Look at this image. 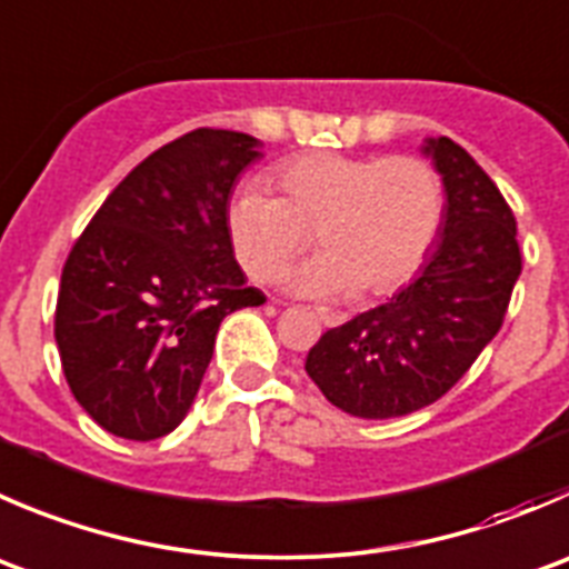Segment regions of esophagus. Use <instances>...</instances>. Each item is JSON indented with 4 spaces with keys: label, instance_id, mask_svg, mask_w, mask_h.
Listing matches in <instances>:
<instances>
[{
    "label": "esophagus",
    "instance_id": "obj_1",
    "mask_svg": "<svg viewBox=\"0 0 569 569\" xmlns=\"http://www.w3.org/2000/svg\"><path fill=\"white\" fill-rule=\"evenodd\" d=\"M317 317L322 319V325H328V328H336V325H341L345 322V313H339V311H328V308H317Z\"/></svg>",
    "mask_w": 569,
    "mask_h": 569
}]
</instances>
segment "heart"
Listing matches in <instances>:
<instances>
[{"label": "heart", "instance_id": "b5f03b06", "mask_svg": "<svg viewBox=\"0 0 569 569\" xmlns=\"http://www.w3.org/2000/svg\"><path fill=\"white\" fill-rule=\"evenodd\" d=\"M272 180L283 197L244 186L228 206L230 244L258 283L278 280L313 230L325 252L289 278L308 297L391 295L437 244L445 186L425 158L306 152Z\"/></svg>", "mask_w": 569, "mask_h": 569}]
</instances>
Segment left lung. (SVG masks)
<instances>
[{"label": "left lung", "mask_w": 569, "mask_h": 569, "mask_svg": "<svg viewBox=\"0 0 569 569\" xmlns=\"http://www.w3.org/2000/svg\"><path fill=\"white\" fill-rule=\"evenodd\" d=\"M422 152L448 194L437 247L406 289L330 328L306 358L319 391L361 419L448 395L500 330L522 272L517 219L492 178L448 136L428 138Z\"/></svg>", "instance_id": "1"}]
</instances>
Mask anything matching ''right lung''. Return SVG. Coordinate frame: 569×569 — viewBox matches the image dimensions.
Returning <instances> with one entry per match:
<instances>
[{"label":"right lung","mask_w":569,"mask_h":569,"mask_svg":"<svg viewBox=\"0 0 569 569\" xmlns=\"http://www.w3.org/2000/svg\"><path fill=\"white\" fill-rule=\"evenodd\" d=\"M200 127L138 163L63 263L54 341L71 395L108 433L150 442L194 402L228 313L261 306L228 236L230 189L261 158Z\"/></svg>","instance_id":"right-lung-1"}]
</instances>
